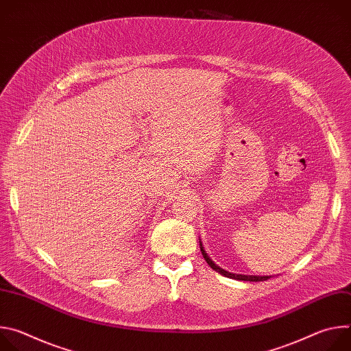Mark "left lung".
<instances>
[{
    "label": "left lung",
    "instance_id": "obj_1",
    "mask_svg": "<svg viewBox=\"0 0 351 351\" xmlns=\"http://www.w3.org/2000/svg\"><path fill=\"white\" fill-rule=\"evenodd\" d=\"M199 248H202V253H203V257H204V260L207 261V264L214 269V271H217L218 274H221V275H223V276H226V278H232V279H236V280H250V282H261V280H268L271 276H257V275H240V274H230V272H228V271H225V269H222V268H219L217 264H214V261L207 256V253H206V250H204V247H203V244H202V241H199Z\"/></svg>",
    "mask_w": 351,
    "mask_h": 351
}]
</instances>
